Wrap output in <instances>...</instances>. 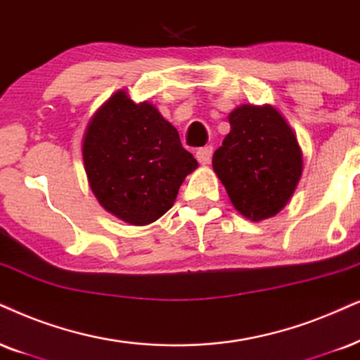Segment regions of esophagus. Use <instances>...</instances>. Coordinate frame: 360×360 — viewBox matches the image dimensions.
Segmentation results:
<instances>
[{
	"label": "esophagus",
	"instance_id": "34e87169",
	"mask_svg": "<svg viewBox=\"0 0 360 360\" xmlns=\"http://www.w3.org/2000/svg\"><path fill=\"white\" fill-rule=\"evenodd\" d=\"M211 156H212V146L199 148L198 151H195V158H198V161L201 162V165H207V162L211 161Z\"/></svg>",
	"mask_w": 360,
	"mask_h": 360
}]
</instances>
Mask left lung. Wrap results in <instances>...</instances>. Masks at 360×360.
I'll use <instances>...</instances> for the list:
<instances>
[{
  "label": "left lung",
  "instance_id": "8db88e82",
  "mask_svg": "<svg viewBox=\"0 0 360 360\" xmlns=\"http://www.w3.org/2000/svg\"><path fill=\"white\" fill-rule=\"evenodd\" d=\"M229 124L231 133L214 151V172L243 216H276L302 174L297 138L272 106L244 104L231 112Z\"/></svg>",
  "mask_w": 360,
  "mask_h": 360
}]
</instances>
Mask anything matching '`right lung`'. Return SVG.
<instances>
[{"label":"right lung","mask_w":360,"mask_h":360,"mask_svg":"<svg viewBox=\"0 0 360 360\" xmlns=\"http://www.w3.org/2000/svg\"><path fill=\"white\" fill-rule=\"evenodd\" d=\"M83 159L99 204L133 226L171 209L184 177L198 167L176 127L153 104H134L124 91L91 120Z\"/></svg>","instance_id":"right-lung-1"}]
</instances>
